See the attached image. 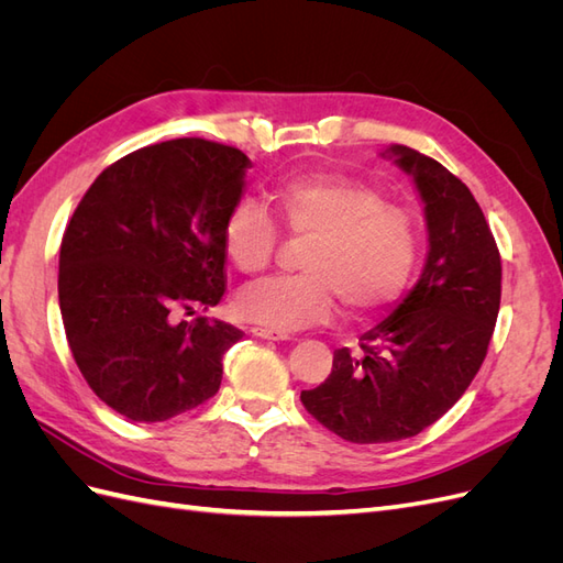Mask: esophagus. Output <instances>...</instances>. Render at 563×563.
I'll list each match as a JSON object with an SVG mask.
<instances>
[{"label": "esophagus", "instance_id": "34e87169", "mask_svg": "<svg viewBox=\"0 0 563 563\" xmlns=\"http://www.w3.org/2000/svg\"><path fill=\"white\" fill-rule=\"evenodd\" d=\"M251 333L255 338H263V340H288V333L275 331V329H263V327H253Z\"/></svg>", "mask_w": 563, "mask_h": 563}]
</instances>
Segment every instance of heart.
Returning a JSON list of instances; mask_svg holds the SVG:
<instances>
[{
	"mask_svg": "<svg viewBox=\"0 0 563 563\" xmlns=\"http://www.w3.org/2000/svg\"><path fill=\"white\" fill-rule=\"evenodd\" d=\"M269 203L282 228L308 240L291 277L246 286L234 308L242 319L275 331H298L329 319L340 298L350 314H368L395 300L418 253L416 220L376 187L345 174H305L277 183ZM279 228L263 203L236 201L223 225V246L244 275L275 261Z\"/></svg>",
	"mask_w": 563,
	"mask_h": 563,
	"instance_id": "heart-1",
	"label": "heart"
}]
</instances>
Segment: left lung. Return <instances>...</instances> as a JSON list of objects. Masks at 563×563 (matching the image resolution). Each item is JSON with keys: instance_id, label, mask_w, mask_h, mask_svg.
Returning a JSON list of instances; mask_svg holds the SVG:
<instances>
[{"instance_id": "8db88e82", "label": "left lung", "mask_w": 563, "mask_h": 563, "mask_svg": "<svg viewBox=\"0 0 563 563\" xmlns=\"http://www.w3.org/2000/svg\"><path fill=\"white\" fill-rule=\"evenodd\" d=\"M383 157L416 183L428 261L360 350H335L331 376L300 391L323 428L352 444L416 437L444 416L482 368L500 310V253L467 185L413 147L389 145Z\"/></svg>"}]
</instances>
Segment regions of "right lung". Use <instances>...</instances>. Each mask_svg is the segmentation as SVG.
Here are the masks:
<instances>
[{
  "label": "right lung",
  "instance_id": "add662e5",
  "mask_svg": "<svg viewBox=\"0 0 563 563\" xmlns=\"http://www.w3.org/2000/svg\"><path fill=\"white\" fill-rule=\"evenodd\" d=\"M251 159L203 139L117 159L65 228L58 300L84 380L133 422H164L211 399L244 333L190 314L225 294L223 225Z\"/></svg>",
  "mask_w": 563,
  "mask_h": 563
}]
</instances>
